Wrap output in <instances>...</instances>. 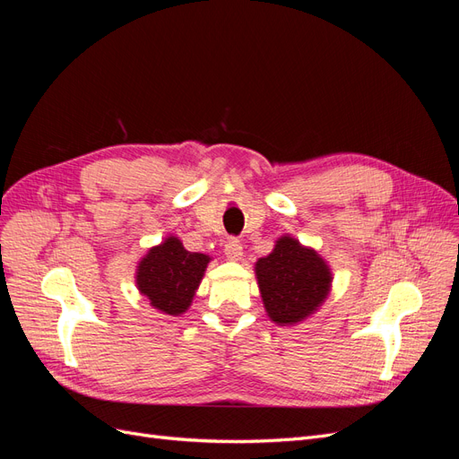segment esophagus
I'll use <instances>...</instances> for the list:
<instances>
[{
    "mask_svg": "<svg viewBox=\"0 0 459 459\" xmlns=\"http://www.w3.org/2000/svg\"><path fill=\"white\" fill-rule=\"evenodd\" d=\"M224 253H226V256L230 260H239L243 256V245H241V241L235 239V238H230L226 241V245H224Z\"/></svg>",
    "mask_w": 459,
    "mask_h": 459,
    "instance_id": "34e87169",
    "label": "esophagus"
}]
</instances>
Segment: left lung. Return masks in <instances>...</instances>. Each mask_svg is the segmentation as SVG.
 <instances>
[{
  "label": "left lung",
  "instance_id": "1",
  "mask_svg": "<svg viewBox=\"0 0 459 459\" xmlns=\"http://www.w3.org/2000/svg\"><path fill=\"white\" fill-rule=\"evenodd\" d=\"M255 272L264 308L280 325H293L314 314L327 299L333 280L325 260L289 235L275 241Z\"/></svg>",
  "mask_w": 459,
  "mask_h": 459
}]
</instances>
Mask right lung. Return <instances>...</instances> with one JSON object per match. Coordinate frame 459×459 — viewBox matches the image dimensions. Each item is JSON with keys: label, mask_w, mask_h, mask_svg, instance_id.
<instances>
[{"label": "right lung", "mask_w": 459, "mask_h": 459, "mask_svg": "<svg viewBox=\"0 0 459 459\" xmlns=\"http://www.w3.org/2000/svg\"><path fill=\"white\" fill-rule=\"evenodd\" d=\"M211 256L189 253L174 235L152 247L137 266L135 283L151 307L169 316L184 314L195 297Z\"/></svg>", "instance_id": "add662e5"}]
</instances>
